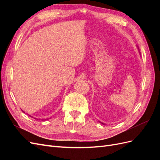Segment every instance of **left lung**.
<instances>
[{"mask_svg":"<svg viewBox=\"0 0 160 160\" xmlns=\"http://www.w3.org/2000/svg\"><path fill=\"white\" fill-rule=\"evenodd\" d=\"M139 53H140V52H139ZM99 123H102V124H105V123H102V122H100V121H99Z\"/></svg>","mask_w":160,"mask_h":160,"instance_id":"obj_1","label":"left lung"}]
</instances>
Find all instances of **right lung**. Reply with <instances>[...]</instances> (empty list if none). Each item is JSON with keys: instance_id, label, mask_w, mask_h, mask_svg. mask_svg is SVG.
Masks as SVG:
<instances>
[{"instance_id": "right-lung-1", "label": "right lung", "mask_w": 160, "mask_h": 160, "mask_svg": "<svg viewBox=\"0 0 160 160\" xmlns=\"http://www.w3.org/2000/svg\"><path fill=\"white\" fill-rule=\"evenodd\" d=\"M23 112H24V111H23ZM24 113H25V112H24ZM30 116V117H31V118H34V119H37V118H33V117H32V116H31V115H29ZM40 120V119H39ZM41 120H43V121H45V120H47V119H41Z\"/></svg>"}]
</instances>
